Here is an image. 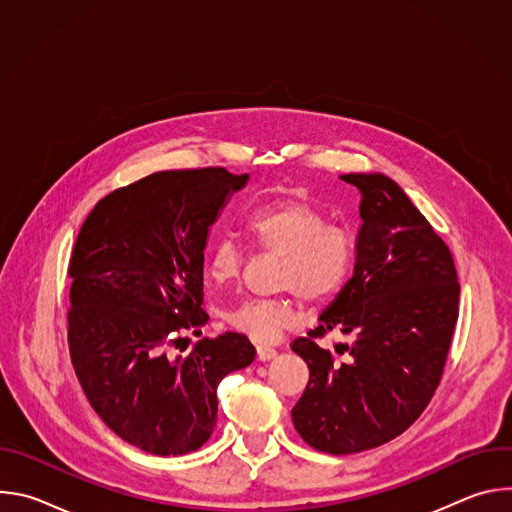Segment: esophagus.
I'll return each mask as SVG.
<instances>
[{"label": "esophagus", "instance_id": "1", "mask_svg": "<svg viewBox=\"0 0 512 512\" xmlns=\"http://www.w3.org/2000/svg\"><path fill=\"white\" fill-rule=\"evenodd\" d=\"M275 356H277V350H273V348H267V346H259V348H257V358H259L261 362L273 360Z\"/></svg>", "mask_w": 512, "mask_h": 512}]
</instances>
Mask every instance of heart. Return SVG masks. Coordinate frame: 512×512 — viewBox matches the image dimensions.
<instances>
[{"label":"heart","instance_id":"1","mask_svg":"<svg viewBox=\"0 0 512 512\" xmlns=\"http://www.w3.org/2000/svg\"><path fill=\"white\" fill-rule=\"evenodd\" d=\"M249 233L267 251L281 257L279 287L310 302H324L342 289L354 259L348 231L326 225L322 212L300 200H281L259 208ZM243 269V249L233 237L218 239L210 253V275L218 283L235 281ZM304 318L298 300H253L227 314L237 332L257 344H273Z\"/></svg>","mask_w":512,"mask_h":512}]
</instances>
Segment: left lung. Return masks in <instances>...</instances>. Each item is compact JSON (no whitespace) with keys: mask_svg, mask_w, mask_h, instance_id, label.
I'll use <instances>...</instances> for the list:
<instances>
[{"mask_svg":"<svg viewBox=\"0 0 512 512\" xmlns=\"http://www.w3.org/2000/svg\"><path fill=\"white\" fill-rule=\"evenodd\" d=\"M340 180L360 192L354 271L318 328L291 344L310 369L291 419L306 444L334 456L387 444L421 415L440 385L460 300L450 249L403 188L379 172ZM330 329L353 340L337 345L344 363L313 342Z\"/></svg>","mask_w":512,"mask_h":512,"instance_id":"1","label":"left lung"}]
</instances>
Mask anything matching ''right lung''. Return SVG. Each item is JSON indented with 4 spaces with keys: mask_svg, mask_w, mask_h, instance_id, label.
I'll list each match as a JSON object with an SVG mask.
<instances>
[{
    "mask_svg": "<svg viewBox=\"0 0 512 512\" xmlns=\"http://www.w3.org/2000/svg\"><path fill=\"white\" fill-rule=\"evenodd\" d=\"M249 174L168 170L101 198L70 257L68 346L81 387L109 429L156 456L198 450L216 425V387L249 367L247 336L200 334L210 227Z\"/></svg>",
    "mask_w": 512,
    "mask_h": 512,
    "instance_id": "obj_1",
    "label": "right lung"
}]
</instances>
